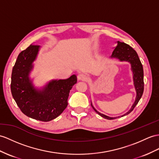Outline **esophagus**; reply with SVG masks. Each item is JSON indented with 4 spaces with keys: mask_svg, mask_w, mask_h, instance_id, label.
I'll use <instances>...</instances> for the list:
<instances>
[{
    "mask_svg": "<svg viewBox=\"0 0 159 159\" xmlns=\"http://www.w3.org/2000/svg\"><path fill=\"white\" fill-rule=\"evenodd\" d=\"M77 79L79 80L86 81L88 80V77L85 74H84V73H80V74H78V75H77Z\"/></svg>",
    "mask_w": 159,
    "mask_h": 159,
    "instance_id": "34e87169",
    "label": "esophagus"
}]
</instances>
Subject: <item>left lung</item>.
I'll return each instance as SVG.
<instances>
[{"label":"left lung","mask_w":159,"mask_h":159,"mask_svg":"<svg viewBox=\"0 0 159 159\" xmlns=\"http://www.w3.org/2000/svg\"><path fill=\"white\" fill-rule=\"evenodd\" d=\"M111 57L116 58V59H118L121 61L129 62L131 64V70H132L133 72L134 84L135 86V91H136V98H135V102L132 107H131L130 110L127 112V113L121 116V117H123V116L128 115L134 110L135 107L136 106V104L138 103L139 100H140L142 97L143 92H144V71H143L142 65L141 63L140 59H139L137 52H135V50L132 47H131L129 45L124 43V42H121L119 41L117 42V46H116L115 48L114 49ZM91 106L96 113L104 119L111 120L119 117H108V116L100 113L98 111H96L94 109V107L92 106V102Z\"/></svg>","instance_id":"8db88e82"}]
</instances>
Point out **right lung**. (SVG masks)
Instances as JSON below:
<instances>
[{
	"label": "right lung",
	"mask_w": 159,
	"mask_h": 159,
	"mask_svg": "<svg viewBox=\"0 0 159 159\" xmlns=\"http://www.w3.org/2000/svg\"><path fill=\"white\" fill-rule=\"evenodd\" d=\"M39 48L40 46L31 44L19 53L11 74V90L23 113L38 121H49L66 109L69 92L77 83V77L73 75L67 80H52L42 90H36L29 74Z\"/></svg>",
	"instance_id": "obj_1"
}]
</instances>
